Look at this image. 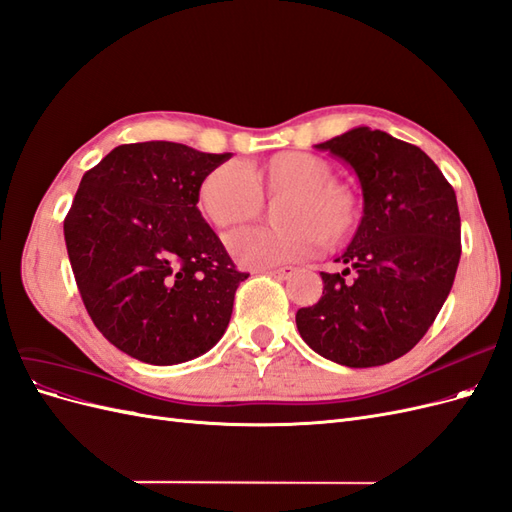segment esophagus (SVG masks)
<instances>
[{
	"mask_svg": "<svg viewBox=\"0 0 512 512\" xmlns=\"http://www.w3.org/2000/svg\"><path fill=\"white\" fill-rule=\"evenodd\" d=\"M271 277H277V280H288V277L292 275V269L288 267H282V269H273V271H267Z\"/></svg>",
	"mask_w": 512,
	"mask_h": 512,
	"instance_id": "obj_1",
	"label": "esophagus"
}]
</instances>
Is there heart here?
<instances>
[{
	"instance_id": "obj_1",
	"label": "heart",
	"mask_w": 512,
	"mask_h": 512,
	"mask_svg": "<svg viewBox=\"0 0 512 512\" xmlns=\"http://www.w3.org/2000/svg\"><path fill=\"white\" fill-rule=\"evenodd\" d=\"M335 177L333 164L307 151H277L245 164H220L200 179L196 205L218 230L256 220L262 200H275V228H243L226 239L239 265L262 269L312 256L322 243L342 247L359 232L363 200Z\"/></svg>"
}]
</instances>
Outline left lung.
Here are the masks:
<instances>
[{"instance_id": "1", "label": "left lung", "mask_w": 512, "mask_h": 512, "mask_svg": "<svg viewBox=\"0 0 512 512\" xmlns=\"http://www.w3.org/2000/svg\"><path fill=\"white\" fill-rule=\"evenodd\" d=\"M346 160L363 188V222L344 269L297 312L320 356L346 367L391 363L421 342L453 288L461 220L453 185L425 151L391 134L354 128L316 145Z\"/></svg>"}]
</instances>
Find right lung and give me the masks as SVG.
<instances>
[{"label": "right lung", "mask_w": 512, "mask_h": 512, "mask_svg": "<svg viewBox=\"0 0 512 512\" xmlns=\"http://www.w3.org/2000/svg\"><path fill=\"white\" fill-rule=\"evenodd\" d=\"M230 153L181 143L115 147L81 179L64 220L68 258L98 331L134 359L175 365L224 335L241 273L196 207Z\"/></svg>", "instance_id": "1"}]
</instances>
